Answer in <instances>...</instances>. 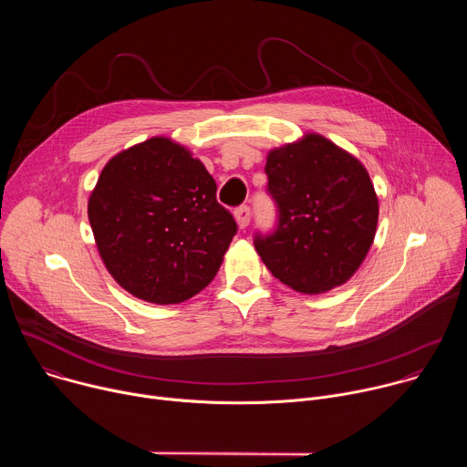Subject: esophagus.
Masks as SVG:
<instances>
[{"mask_svg":"<svg viewBox=\"0 0 467 467\" xmlns=\"http://www.w3.org/2000/svg\"><path fill=\"white\" fill-rule=\"evenodd\" d=\"M234 220H236V223H238L240 229H245V227L249 225V222H251V211H249V207H247V205L238 207V209L234 211Z\"/></svg>","mask_w":467,"mask_h":467,"instance_id":"obj_1","label":"esophagus"}]
</instances>
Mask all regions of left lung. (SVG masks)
<instances>
[{"instance_id": "obj_1", "label": "left lung", "mask_w": 467, "mask_h": 467, "mask_svg": "<svg viewBox=\"0 0 467 467\" xmlns=\"http://www.w3.org/2000/svg\"><path fill=\"white\" fill-rule=\"evenodd\" d=\"M265 175L279 209L277 229L254 236L265 268L301 294L348 283L364 262L379 222V199L364 164L306 132L268 153Z\"/></svg>"}]
</instances>
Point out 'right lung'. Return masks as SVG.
I'll return each mask as SVG.
<instances>
[{
  "mask_svg": "<svg viewBox=\"0 0 467 467\" xmlns=\"http://www.w3.org/2000/svg\"><path fill=\"white\" fill-rule=\"evenodd\" d=\"M203 162L166 137L114 155L88 199L98 251L112 279L148 303L193 297L216 277L236 222Z\"/></svg>",
  "mask_w": 467,
  "mask_h": 467,
  "instance_id": "right-lung-1",
  "label": "right lung"
}]
</instances>
